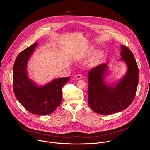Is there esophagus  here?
<instances>
[{
    "instance_id": "esophagus-1",
    "label": "esophagus",
    "mask_w": 150,
    "mask_h": 150,
    "mask_svg": "<svg viewBox=\"0 0 150 150\" xmlns=\"http://www.w3.org/2000/svg\"><path fill=\"white\" fill-rule=\"evenodd\" d=\"M75 78L76 79H81L82 78V75L81 74H78L76 75Z\"/></svg>"
}]
</instances>
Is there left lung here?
<instances>
[{"instance_id":"8db88e82","label":"left lung","mask_w":150,"mask_h":150,"mask_svg":"<svg viewBox=\"0 0 150 150\" xmlns=\"http://www.w3.org/2000/svg\"><path fill=\"white\" fill-rule=\"evenodd\" d=\"M120 56L127 67L124 76L115 85H108L104 78L108 71L107 63L92 69L88 77V104L96 113L108 115L126 109L133 101L138 84L139 69L135 57L126 46L120 45Z\"/></svg>"}]
</instances>
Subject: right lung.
Wrapping results in <instances>:
<instances>
[{"label": "right lung", "instance_id": "right-lung-1", "mask_svg": "<svg viewBox=\"0 0 150 150\" xmlns=\"http://www.w3.org/2000/svg\"><path fill=\"white\" fill-rule=\"evenodd\" d=\"M38 43L35 42L21 52L16 57L13 69V92L25 109L36 115L53 113L62 102V87L69 77L53 79L42 86H38L28 76V61Z\"/></svg>", "mask_w": 150, "mask_h": 150}]
</instances>
